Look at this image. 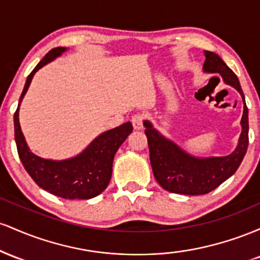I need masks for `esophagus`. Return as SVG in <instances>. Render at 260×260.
<instances>
[{"mask_svg":"<svg viewBox=\"0 0 260 260\" xmlns=\"http://www.w3.org/2000/svg\"><path fill=\"white\" fill-rule=\"evenodd\" d=\"M132 124L134 129H142L143 128V121H144V116L142 113H136V115L132 116Z\"/></svg>","mask_w":260,"mask_h":260,"instance_id":"1","label":"esophagus"}]
</instances>
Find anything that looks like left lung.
Returning <instances> with one entry per match:
<instances>
[{"instance_id": "8db88e82", "label": "left lung", "mask_w": 260, "mask_h": 260, "mask_svg": "<svg viewBox=\"0 0 260 260\" xmlns=\"http://www.w3.org/2000/svg\"><path fill=\"white\" fill-rule=\"evenodd\" d=\"M203 70L219 73L226 84L234 86L243 99L242 132L231 154L216 157H196L186 153L172 140L160 134L149 121H144L150 164L155 180L164 189L187 196L207 194L237 171L248 148V109L237 76L216 53L204 51Z\"/></svg>"}]
</instances>
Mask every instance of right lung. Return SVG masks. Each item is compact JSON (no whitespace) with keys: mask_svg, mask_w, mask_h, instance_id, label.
<instances>
[{"mask_svg":"<svg viewBox=\"0 0 260 260\" xmlns=\"http://www.w3.org/2000/svg\"><path fill=\"white\" fill-rule=\"evenodd\" d=\"M66 50V47H55L47 52L26 78L18 109L14 112V139L23 166L39 187L63 199H90L105 190L111 180L113 157L133 131L132 123L127 122L101 133L79 155L59 161L43 159L30 151L19 124L20 103L34 74Z\"/></svg>","mask_w":260,"mask_h":260,"instance_id":"right-lung-1","label":"right lung"}]
</instances>
